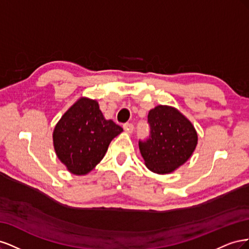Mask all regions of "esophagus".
Returning <instances> with one entry per match:
<instances>
[{
  "label": "esophagus",
  "instance_id": "34e87169",
  "mask_svg": "<svg viewBox=\"0 0 249 249\" xmlns=\"http://www.w3.org/2000/svg\"><path fill=\"white\" fill-rule=\"evenodd\" d=\"M124 130L126 133H132L134 130V125L132 124H124Z\"/></svg>",
  "mask_w": 249,
  "mask_h": 249
}]
</instances>
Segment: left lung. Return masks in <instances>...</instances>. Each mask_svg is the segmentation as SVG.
I'll return each mask as SVG.
<instances>
[{
  "label": "left lung",
  "mask_w": 249,
  "mask_h": 249,
  "mask_svg": "<svg viewBox=\"0 0 249 249\" xmlns=\"http://www.w3.org/2000/svg\"><path fill=\"white\" fill-rule=\"evenodd\" d=\"M150 135L139 141L146 167L158 175H167L190 159L198 136L192 123L178 109L159 105L148 112Z\"/></svg>",
  "instance_id": "8db88e82"
}]
</instances>
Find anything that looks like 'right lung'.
<instances>
[{"instance_id":"obj_1","label":"right lung","mask_w":249,"mask_h":249,"mask_svg":"<svg viewBox=\"0 0 249 249\" xmlns=\"http://www.w3.org/2000/svg\"><path fill=\"white\" fill-rule=\"evenodd\" d=\"M123 131L113 120L104 117L99 103L83 96L55 125L53 144L67 170L85 176L103 160L111 141Z\"/></svg>"}]
</instances>
